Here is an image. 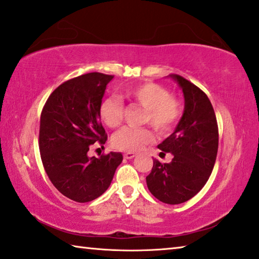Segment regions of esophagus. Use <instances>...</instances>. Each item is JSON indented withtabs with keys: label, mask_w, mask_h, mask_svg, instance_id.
Listing matches in <instances>:
<instances>
[{
	"label": "esophagus",
	"mask_w": 259,
	"mask_h": 259,
	"mask_svg": "<svg viewBox=\"0 0 259 259\" xmlns=\"http://www.w3.org/2000/svg\"><path fill=\"white\" fill-rule=\"evenodd\" d=\"M124 156H125V158H127V160H132V158L137 156V154L132 153V152H128V153H125Z\"/></svg>",
	"instance_id": "34e87169"
}]
</instances>
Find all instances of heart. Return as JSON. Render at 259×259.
<instances>
[{
	"instance_id": "heart-1",
	"label": "heart",
	"mask_w": 259,
	"mask_h": 259,
	"mask_svg": "<svg viewBox=\"0 0 259 259\" xmlns=\"http://www.w3.org/2000/svg\"><path fill=\"white\" fill-rule=\"evenodd\" d=\"M126 98L140 105L143 111L141 121L150 124L160 134L170 132L177 125L182 114V106L176 98L163 87L155 83L130 87L124 91ZM124 106L117 97H106L99 104L98 116L103 124L110 128L120 125ZM153 140L148 127H124L113 134L111 142L114 148L125 152H137Z\"/></svg>"
}]
</instances>
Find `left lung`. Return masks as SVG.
<instances>
[{
  "label": "left lung",
  "instance_id": "obj_1",
  "mask_svg": "<svg viewBox=\"0 0 259 259\" xmlns=\"http://www.w3.org/2000/svg\"><path fill=\"white\" fill-rule=\"evenodd\" d=\"M184 95V112L176 128L157 146L161 155L172 154L170 163L154 160L146 177L153 196L178 205L200 191L212 174L219 147L217 117L204 91L180 75H169Z\"/></svg>",
  "mask_w": 259,
  "mask_h": 259
}]
</instances>
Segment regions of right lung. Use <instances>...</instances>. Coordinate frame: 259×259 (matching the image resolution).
Returning a JSON list of instances; mask_svg holds the SVG:
<instances>
[{"mask_svg": "<svg viewBox=\"0 0 259 259\" xmlns=\"http://www.w3.org/2000/svg\"><path fill=\"white\" fill-rule=\"evenodd\" d=\"M112 75L89 73L59 85L40 116L39 149L47 176L63 196L88 202L109 189L121 153L89 157V146L105 143L98 109Z\"/></svg>", "mask_w": 259, "mask_h": 259, "instance_id": "1", "label": "right lung"}]
</instances>
